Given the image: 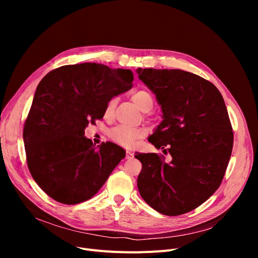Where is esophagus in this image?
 Masks as SVG:
<instances>
[{
  "instance_id": "esophagus-1",
  "label": "esophagus",
  "mask_w": 258,
  "mask_h": 258,
  "mask_svg": "<svg viewBox=\"0 0 258 258\" xmlns=\"http://www.w3.org/2000/svg\"><path fill=\"white\" fill-rule=\"evenodd\" d=\"M125 158H126V159H132V158H134V153H132L131 151H126Z\"/></svg>"
}]
</instances>
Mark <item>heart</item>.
<instances>
[{"mask_svg":"<svg viewBox=\"0 0 258 258\" xmlns=\"http://www.w3.org/2000/svg\"><path fill=\"white\" fill-rule=\"evenodd\" d=\"M132 100L136 103V105L143 112H148L154 105V99L152 97V95L145 90H139V91L134 92L132 94ZM115 105H116V98H112L106 103V106H105L106 116H110L113 113ZM108 135H110L111 139L117 142L118 144L125 147H133L134 145H136L139 139L144 137L145 130L130 127L125 125H117L110 131Z\"/></svg>","mask_w":258,"mask_h":258,"instance_id":"heart-1","label":"heart"}]
</instances>
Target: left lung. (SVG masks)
Returning <instances> with one entry per match:
<instances>
[{
	"label": "left lung",
	"instance_id": "left-lung-1",
	"mask_svg": "<svg viewBox=\"0 0 258 258\" xmlns=\"http://www.w3.org/2000/svg\"><path fill=\"white\" fill-rule=\"evenodd\" d=\"M155 95L163 121L148 139L171 156L136 153L142 163L137 185L156 211L180 215L207 201L223 181L233 132L222 94L210 81L183 70L138 68Z\"/></svg>",
	"mask_w": 258,
	"mask_h": 258
}]
</instances>
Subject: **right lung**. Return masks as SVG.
I'll return each mask as SVG.
<instances>
[{
    "instance_id": "obj_1",
    "label": "right lung",
    "mask_w": 258,
    "mask_h": 258,
    "mask_svg": "<svg viewBox=\"0 0 258 258\" xmlns=\"http://www.w3.org/2000/svg\"><path fill=\"white\" fill-rule=\"evenodd\" d=\"M133 80L131 70L95 62L62 66L40 80L23 138L32 178L50 198L67 205L91 199L125 157L112 142L95 147L85 130Z\"/></svg>"
}]
</instances>
